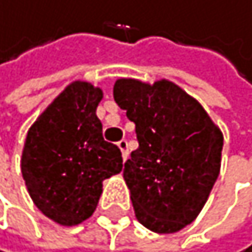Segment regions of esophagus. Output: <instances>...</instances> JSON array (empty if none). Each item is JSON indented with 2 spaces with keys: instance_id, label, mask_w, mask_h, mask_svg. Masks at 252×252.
<instances>
[{
  "instance_id": "esophagus-1",
  "label": "esophagus",
  "mask_w": 252,
  "mask_h": 252,
  "mask_svg": "<svg viewBox=\"0 0 252 252\" xmlns=\"http://www.w3.org/2000/svg\"><path fill=\"white\" fill-rule=\"evenodd\" d=\"M119 146V149L122 151V158L124 160H127V157H128V143H127V139H121V141L117 143Z\"/></svg>"
}]
</instances>
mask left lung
<instances>
[{
    "instance_id": "1",
    "label": "left lung",
    "mask_w": 252,
    "mask_h": 252,
    "mask_svg": "<svg viewBox=\"0 0 252 252\" xmlns=\"http://www.w3.org/2000/svg\"><path fill=\"white\" fill-rule=\"evenodd\" d=\"M114 100L135 122L139 148L124 165L135 216L173 233L202 211L220 170L224 136L195 98L166 79H117Z\"/></svg>"
}]
</instances>
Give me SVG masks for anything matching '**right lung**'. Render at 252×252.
Returning <instances> with one entry per match:
<instances>
[{
	"mask_svg": "<svg viewBox=\"0 0 252 252\" xmlns=\"http://www.w3.org/2000/svg\"><path fill=\"white\" fill-rule=\"evenodd\" d=\"M103 92L74 81L30 127L22 176L39 211L60 225H77L96 210L103 181L122 170V154L103 139L96 106Z\"/></svg>",
	"mask_w": 252,
	"mask_h": 252,
	"instance_id": "add662e5",
	"label": "right lung"
}]
</instances>
